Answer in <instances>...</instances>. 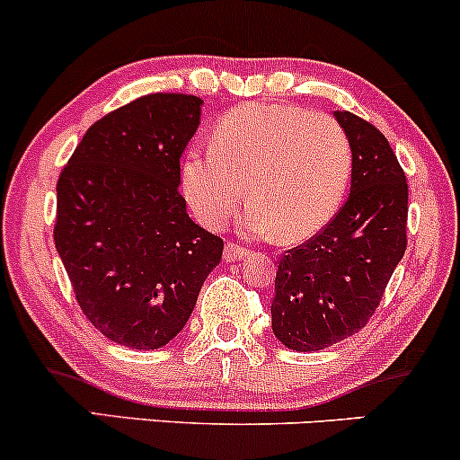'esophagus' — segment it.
I'll return each mask as SVG.
<instances>
[{
    "instance_id": "34e87169",
    "label": "esophagus",
    "mask_w": 460,
    "mask_h": 460,
    "mask_svg": "<svg viewBox=\"0 0 460 460\" xmlns=\"http://www.w3.org/2000/svg\"><path fill=\"white\" fill-rule=\"evenodd\" d=\"M243 256H248V250L243 248V245H239V243H226V252H224V259L226 261H241L243 259Z\"/></svg>"
}]
</instances>
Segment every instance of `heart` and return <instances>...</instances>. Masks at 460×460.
<instances>
[{
	"label": "heart",
	"instance_id": "b5f03b06",
	"mask_svg": "<svg viewBox=\"0 0 460 460\" xmlns=\"http://www.w3.org/2000/svg\"><path fill=\"white\" fill-rule=\"evenodd\" d=\"M353 149L329 113L250 102L226 113L212 131V149L190 151L181 184L192 212L219 228L248 189L250 230L280 241H303L329 224L347 192Z\"/></svg>",
	"mask_w": 460,
	"mask_h": 460
}]
</instances>
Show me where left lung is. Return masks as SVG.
<instances>
[{"label": "left lung", "mask_w": 460, "mask_h": 460, "mask_svg": "<svg viewBox=\"0 0 460 460\" xmlns=\"http://www.w3.org/2000/svg\"><path fill=\"white\" fill-rule=\"evenodd\" d=\"M353 149L350 195L338 215L276 270L271 331L288 349L320 350L358 333L406 252L408 184L384 133L335 111Z\"/></svg>", "instance_id": "1"}]
</instances>
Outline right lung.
I'll list each match as a JSON object with an SVG mask.
<instances>
[{
    "label": "right lung",
    "instance_id": "1",
    "mask_svg": "<svg viewBox=\"0 0 460 460\" xmlns=\"http://www.w3.org/2000/svg\"><path fill=\"white\" fill-rule=\"evenodd\" d=\"M204 101L149 93L87 129L57 184L54 245L87 320L131 349L169 344L219 265L224 239L180 195Z\"/></svg>",
    "mask_w": 460,
    "mask_h": 460
}]
</instances>
